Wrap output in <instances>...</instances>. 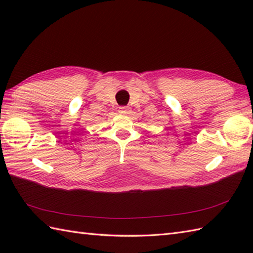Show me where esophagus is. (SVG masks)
Here are the masks:
<instances>
[{"label": "esophagus", "instance_id": "1", "mask_svg": "<svg viewBox=\"0 0 253 253\" xmlns=\"http://www.w3.org/2000/svg\"><path fill=\"white\" fill-rule=\"evenodd\" d=\"M130 112H131V109H130L129 106H122V107H120V113H121V114L127 115V114H129Z\"/></svg>", "mask_w": 253, "mask_h": 253}]
</instances>
